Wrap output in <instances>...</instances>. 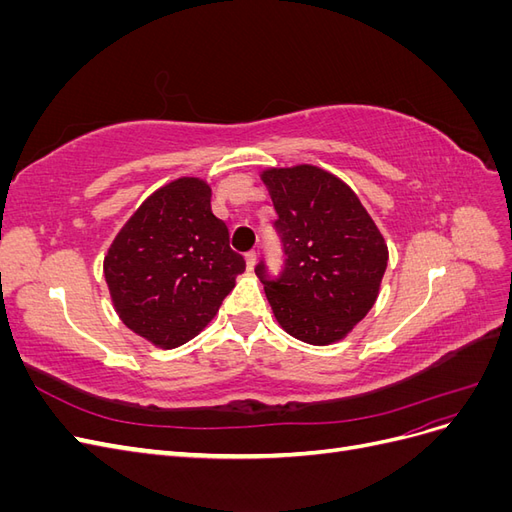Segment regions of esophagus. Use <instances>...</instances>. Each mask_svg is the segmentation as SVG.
I'll use <instances>...</instances> for the list:
<instances>
[{"label": "esophagus", "instance_id": "esophagus-1", "mask_svg": "<svg viewBox=\"0 0 512 512\" xmlns=\"http://www.w3.org/2000/svg\"><path fill=\"white\" fill-rule=\"evenodd\" d=\"M256 252L252 250V252H247L245 254V265H247V269H250V271H254V267H256Z\"/></svg>", "mask_w": 512, "mask_h": 512}]
</instances>
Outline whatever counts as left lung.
Listing matches in <instances>:
<instances>
[{
  "label": "left lung",
  "instance_id": "obj_1",
  "mask_svg": "<svg viewBox=\"0 0 512 512\" xmlns=\"http://www.w3.org/2000/svg\"><path fill=\"white\" fill-rule=\"evenodd\" d=\"M265 181L284 245L277 280L256 275L280 327L312 346L344 339L374 307L389 247L350 185L312 164L267 168Z\"/></svg>",
  "mask_w": 512,
  "mask_h": 512
}]
</instances>
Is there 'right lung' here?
<instances>
[{"mask_svg":"<svg viewBox=\"0 0 512 512\" xmlns=\"http://www.w3.org/2000/svg\"><path fill=\"white\" fill-rule=\"evenodd\" d=\"M243 271L245 260L230 250L226 224L211 211V188L198 177L153 192L104 256L117 316L166 350L207 327Z\"/></svg>","mask_w":512,"mask_h":512,"instance_id":"obj_1","label":"right lung"}]
</instances>
